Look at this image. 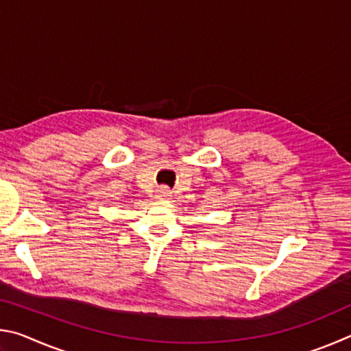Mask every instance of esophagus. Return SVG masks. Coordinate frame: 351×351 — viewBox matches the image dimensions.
I'll return each instance as SVG.
<instances>
[{"label": "esophagus", "mask_w": 351, "mask_h": 351, "mask_svg": "<svg viewBox=\"0 0 351 351\" xmlns=\"http://www.w3.org/2000/svg\"><path fill=\"white\" fill-rule=\"evenodd\" d=\"M169 197H170V192H169L167 189H161V190H159V192H158V198H159V199H167Z\"/></svg>", "instance_id": "esophagus-1"}]
</instances>
